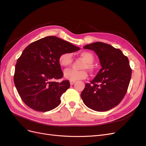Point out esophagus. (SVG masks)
Instances as JSON below:
<instances>
[{"label": "esophagus", "instance_id": "34e87169", "mask_svg": "<svg viewBox=\"0 0 146 146\" xmlns=\"http://www.w3.org/2000/svg\"><path fill=\"white\" fill-rule=\"evenodd\" d=\"M75 83H76V82H75V81H70V85H73Z\"/></svg>", "mask_w": 146, "mask_h": 146}]
</instances>
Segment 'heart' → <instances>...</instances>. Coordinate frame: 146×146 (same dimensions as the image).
Listing matches in <instances>:
<instances>
[{"label":"heart","mask_w":146,"mask_h":146,"mask_svg":"<svg viewBox=\"0 0 146 146\" xmlns=\"http://www.w3.org/2000/svg\"><path fill=\"white\" fill-rule=\"evenodd\" d=\"M82 58L86 61V63L83 65L82 69H88L90 70H92L94 69L92 63L94 61V57L91 53L89 52H83L80 54ZM72 54L70 53H64L61 54L59 58L58 61L61 67L66 68L70 66L72 63ZM64 77L65 78L69 80L75 81L81 79H85L88 77V73L85 70H76L71 69H66L64 72Z\"/></svg>","instance_id":"obj_1"}]
</instances>
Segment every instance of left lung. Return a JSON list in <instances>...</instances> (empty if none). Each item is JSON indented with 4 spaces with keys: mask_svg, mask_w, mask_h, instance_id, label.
<instances>
[{
    "mask_svg": "<svg viewBox=\"0 0 146 146\" xmlns=\"http://www.w3.org/2000/svg\"><path fill=\"white\" fill-rule=\"evenodd\" d=\"M98 55L102 68L94 80L86 85L81 98L88 108L105 111L119 104L124 98L131 76L127 56L119 48L96 42L84 47Z\"/></svg>",
    "mask_w": 146,
    "mask_h": 146,
    "instance_id": "1",
    "label": "left lung"
}]
</instances>
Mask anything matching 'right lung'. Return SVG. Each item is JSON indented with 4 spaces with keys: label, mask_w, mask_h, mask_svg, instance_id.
I'll return each mask as SVG.
<instances>
[{
    "label": "right lung",
    "mask_w": 146,
    "mask_h": 146,
    "mask_svg": "<svg viewBox=\"0 0 146 146\" xmlns=\"http://www.w3.org/2000/svg\"><path fill=\"white\" fill-rule=\"evenodd\" d=\"M80 48L54 36L31 43L17 59L14 82L21 99L28 107L45 112L61 103V96L70 87L69 80L54 81L63 77L58 58L64 53Z\"/></svg>",
    "instance_id": "1"
}]
</instances>
